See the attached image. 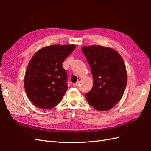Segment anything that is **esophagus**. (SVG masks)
<instances>
[{"label": "esophagus", "mask_w": 151, "mask_h": 151, "mask_svg": "<svg viewBox=\"0 0 151 151\" xmlns=\"http://www.w3.org/2000/svg\"><path fill=\"white\" fill-rule=\"evenodd\" d=\"M79 84H80V82H79V81H78L76 83L73 84V86H74V87H78V86L79 85Z\"/></svg>", "instance_id": "esophagus-1"}]
</instances>
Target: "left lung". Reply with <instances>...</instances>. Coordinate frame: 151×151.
I'll return each instance as SVG.
<instances>
[{
    "label": "left lung",
    "mask_w": 151,
    "mask_h": 151,
    "mask_svg": "<svg viewBox=\"0 0 151 151\" xmlns=\"http://www.w3.org/2000/svg\"><path fill=\"white\" fill-rule=\"evenodd\" d=\"M89 63L93 85L85 94L88 103L98 111L111 109L122 99L127 77L126 65L118 52L101 45L81 48Z\"/></svg>",
    "instance_id": "obj_1"
}]
</instances>
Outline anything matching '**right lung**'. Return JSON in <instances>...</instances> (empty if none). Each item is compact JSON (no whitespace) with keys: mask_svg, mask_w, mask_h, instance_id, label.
I'll return each mask as SVG.
<instances>
[{"mask_svg":"<svg viewBox=\"0 0 151 151\" xmlns=\"http://www.w3.org/2000/svg\"><path fill=\"white\" fill-rule=\"evenodd\" d=\"M76 47L73 44L45 47L29 61L24 88L29 100L38 108L50 109L61 102L68 89L67 73L62 63Z\"/></svg>","mask_w":151,"mask_h":151,"instance_id":"right-lung-1","label":"right lung"}]
</instances>
